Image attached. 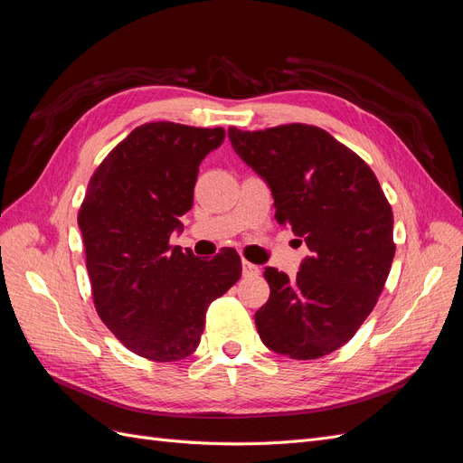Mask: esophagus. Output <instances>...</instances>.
<instances>
[{
    "mask_svg": "<svg viewBox=\"0 0 463 463\" xmlns=\"http://www.w3.org/2000/svg\"><path fill=\"white\" fill-rule=\"evenodd\" d=\"M241 266H243V276H257L260 272L259 266L253 264V262H249V260H243Z\"/></svg>",
    "mask_w": 463,
    "mask_h": 463,
    "instance_id": "esophagus-1",
    "label": "esophagus"
}]
</instances>
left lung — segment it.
<instances>
[{
	"instance_id": "1",
	"label": "left lung",
	"mask_w": 463,
	"mask_h": 463,
	"mask_svg": "<svg viewBox=\"0 0 463 463\" xmlns=\"http://www.w3.org/2000/svg\"><path fill=\"white\" fill-rule=\"evenodd\" d=\"M233 150L266 179L276 220L311 257L296 278L266 269L270 298L255 313L260 340L291 359H318L354 338L396 253L394 216L367 162L307 123L228 129Z\"/></svg>"
}]
</instances>
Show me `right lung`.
Here are the masks:
<instances>
[{
  "instance_id": "add662e5",
  "label": "right lung",
  "mask_w": 463,
  "mask_h": 463,
  "mask_svg": "<svg viewBox=\"0 0 463 463\" xmlns=\"http://www.w3.org/2000/svg\"><path fill=\"white\" fill-rule=\"evenodd\" d=\"M226 129L152 121L96 167L79 210L98 317L133 354L179 361L197 349L208 305L241 278L233 249L197 259L170 245L193 206L199 164Z\"/></svg>"
}]
</instances>
